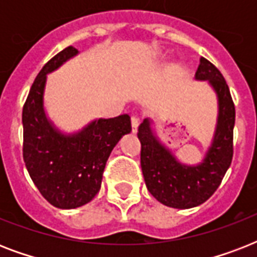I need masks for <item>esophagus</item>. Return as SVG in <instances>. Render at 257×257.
Here are the masks:
<instances>
[{"label": "esophagus", "instance_id": "34e87169", "mask_svg": "<svg viewBox=\"0 0 257 257\" xmlns=\"http://www.w3.org/2000/svg\"><path fill=\"white\" fill-rule=\"evenodd\" d=\"M131 121H132V132L136 133L137 129H139V125H140V118L137 116H132Z\"/></svg>", "mask_w": 257, "mask_h": 257}]
</instances>
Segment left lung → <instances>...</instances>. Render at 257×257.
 <instances>
[{
  "label": "left lung",
  "mask_w": 257,
  "mask_h": 257,
  "mask_svg": "<svg viewBox=\"0 0 257 257\" xmlns=\"http://www.w3.org/2000/svg\"><path fill=\"white\" fill-rule=\"evenodd\" d=\"M197 80H208L219 97V121L215 139L203 164L181 165L153 136L148 118L139 126L141 169L148 191L167 207H196L207 201L221 184L233 157L235 104L223 74L207 58H200Z\"/></svg>",
  "instance_id": "obj_1"
}]
</instances>
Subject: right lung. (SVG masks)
Instances as JSON below:
<instances>
[{
    "label": "right lung",
    "instance_id": "add662e5",
    "mask_svg": "<svg viewBox=\"0 0 257 257\" xmlns=\"http://www.w3.org/2000/svg\"><path fill=\"white\" fill-rule=\"evenodd\" d=\"M74 54L77 49L68 46L46 62L22 109L26 169L40 193L62 209L81 207L98 193L109 155L121 137L132 131L128 114L98 118L73 136L58 133L46 120L42 108L46 74Z\"/></svg>",
    "mask_w": 257,
    "mask_h": 257
}]
</instances>
